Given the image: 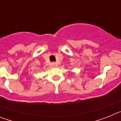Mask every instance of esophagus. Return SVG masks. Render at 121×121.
Instances as JSON below:
<instances>
[{
    "label": "esophagus",
    "instance_id": "obj_1",
    "mask_svg": "<svg viewBox=\"0 0 121 121\" xmlns=\"http://www.w3.org/2000/svg\"><path fill=\"white\" fill-rule=\"evenodd\" d=\"M52 65H53V67H57V63H56V62H53V63H52Z\"/></svg>",
    "mask_w": 121,
    "mask_h": 121
}]
</instances>
